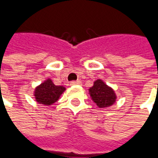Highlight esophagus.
<instances>
[{
  "instance_id": "esophagus-1",
  "label": "esophagus",
  "mask_w": 158,
  "mask_h": 158,
  "mask_svg": "<svg viewBox=\"0 0 158 158\" xmlns=\"http://www.w3.org/2000/svg\"><path fill=\"white\" fill-rule=\"evenodd\" d=\"M81 82L79 81V80H76V81H72V82H70V85H80Z\"/></svg>"
}]
</instances>
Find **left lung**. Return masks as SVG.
Segmentation results:
<instances>
[{"instance_id": "8db88e82", "label": "left lung", "mask_w": 158, "mask_h": 158, "mask_svg": "<svg viewBox=\"0 0 158 158\" xmlns=\"http://www.w3.org/2000/svg\"><path fill=\"white\" fill-rule=\"evenodd\" d=\"M89 92L93 102L100 108L108 107L116 102L117 96L114 90L101 79H97L94 82L92 87L89 89Z\"/></svg>"}]
</instances>
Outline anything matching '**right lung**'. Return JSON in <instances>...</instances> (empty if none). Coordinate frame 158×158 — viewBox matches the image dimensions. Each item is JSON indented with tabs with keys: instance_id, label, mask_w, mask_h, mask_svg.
Masks as SVG:
<instances>
[{
	"instance_id": "1",
	"label": "right lung",
	"mask_w": 158,
	"mask_h": 158,
	"mask_svg": "<svg viewBox=\"0 0 158 158\" xmlns=\"http://www.w3.org/2000/svg\"><path fill=\"white\" fill-rule=\"evenodd\" d=\"M65 89V87L55 85L52 79H47L41 85L36 87L34 95L37 102L49 106L56 102Z\"/></svg>"
}]
</instances>
